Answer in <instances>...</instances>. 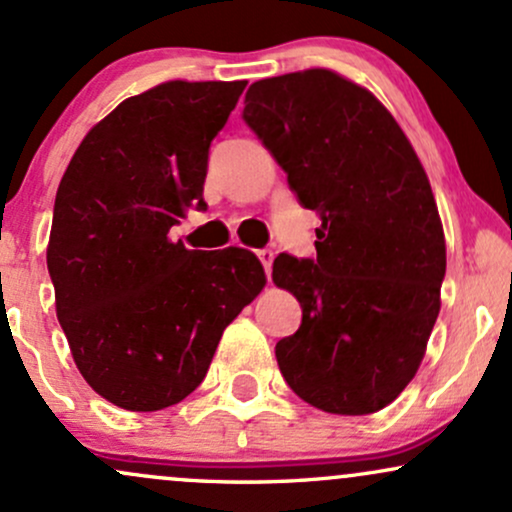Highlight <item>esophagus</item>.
<instances>
[{
	"instance_id": "esophagus-1",
	"label": "esophagus",
	"mask_w": 512,
	"mask_h": 512,
	"mask_svg": "<svg viewBox=\"0 0 512 512\" xmlns=\"http://www.w3.org/2000/svg\"><path fill=\"white\" fill-rule=\"evenodd\" d=\"M257 257H260V262H262V267H264V274H272V262H274V252L272 250H257Z\"/></svg>"
}]
</instances>
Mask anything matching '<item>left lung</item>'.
<instances>
[{"instance_id": "obj_1", "label": "left lung", "mask_w": 512, "mask_h": 512, "mask_svg": "<svg viewBox=\"0 0 512 512\" xmlns=\"http://www.w3.org/2000/svg\"><path fill=\"white\" fill-rule=\"evenodd\" d=\"M243 120L320 216L315 260L272 279L303 308L276 344L284 380L330 414H373L409 385L440 310L445 238L421 161L373 93L308 69L255 81Z\"/></svg>"}]
</instances>
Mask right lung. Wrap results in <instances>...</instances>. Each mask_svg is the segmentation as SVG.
Returning a JSON list of instances; mask_svg holds the SVG:
<instances>
[{"mask_svg":"<svg viewBox=\"0 0 512 512\" xmlns=\"http://www.w3.org/2000/svg\"><path fill=\"white\" fill-rule=\"evenodd\" d=\"M248 81H168L122 101L69 161L48 272L74 363L98 395L158 411L195 392L223 330L264 286L250 250H187L209 146Z\"/></svg>","mask_w":512,"mask_h":512,"instance_id":"1","label":"right lung"}]
</instances>
